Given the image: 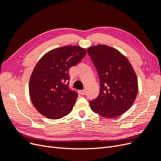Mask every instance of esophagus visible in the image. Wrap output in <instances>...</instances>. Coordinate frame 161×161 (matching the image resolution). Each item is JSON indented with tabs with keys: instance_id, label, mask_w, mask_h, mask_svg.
Instances as JSON below:
<instances>
[{
	"instance_id": "34e87169",
	"label": "esophagus",
	"mask_w": 161,
	"mask_h": 161,
	"mask_svg": "<svg viewBox=\"0 0 161 161\" xmlns=\"http://www.w3.org/2000/svg\"><path fill=\"white\" fill-rule=\"evenodd\" d=\"M79 93L80 94V95H85V89H83V90H81V91H79Z\"/></svg>"
}]
</instances>
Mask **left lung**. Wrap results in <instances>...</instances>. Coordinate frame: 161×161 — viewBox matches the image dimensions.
<instances>
[{"label": "left lung", "instance_id": "obj_1", "mask_svg": "<svg viewBox=\"0 0 161 161\" xmlns=\"http://www.w3.org/2000/svg\"><path fill=\"white\" fill-rule=\"evenodd\" d=\"M100 80L98 97L89 101L95 114L114 118L128 110L136 98L138 79L128 58L114 47L106 45L87 49Z\"/></svg>", "mask_w": 161, "mask_h": 161}]
</instances>
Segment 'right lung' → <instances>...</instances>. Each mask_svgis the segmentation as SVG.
Returning <instances> with one entry per match:
<instances>
[{"label": "right lung", "mask_w": 161, "mask_h": 161, "mask_svg": "<svg viewBox=\"0 0 161 161\" xmlns=\"http://www.w3.org/2000/svg\"><path fill=\"white\" fill-rule=\"evenodd\" d=\"M86 53L79 46L61 47L47 52L37 63L30 77L29 92L33 105L42 115L57 119L70 113L78 94L69 87V70Z\"/></svg>", "instance_id": "1"}]
</instances>
